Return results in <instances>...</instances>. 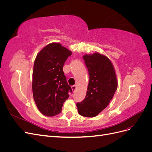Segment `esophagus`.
I'll list each match as a JSON object with an SVG mask.
<instances>
[{"mask_svg":"<svg viewBox=\"0 0 152 152\" xmlns=\"http://www.w3.org/2000/svg\"><path fill=\"white\" fill-rule=\"evenodd\" d=\"M76 88H77V86H76L75 85H74V86H72V89L73 92H75V91H76Z\"/></svg>","mask_w":152,"mask_h":152,"instance_id":"1","label":"esophagus"}]
</instances>
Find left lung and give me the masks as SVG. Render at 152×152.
<instances>
[{
	"instance_id": "8db88e82",
	"label": "left lung",
	"mask_w": 152,
	"mask_h": 152,
	"mask_svg": "<svg viewBox=\"0 0 152 152\" xmlns=\"http://www.w3.org/2000/svg\"><path fill=\"white\" fill-rule=\"evenodd\" d=\"M83 58L89 75L85 99L77 103L78 113L94 117L107 107L117 89L118 82L112 61L104 55L95 53Z\"/></svg>"
}]
</instances>
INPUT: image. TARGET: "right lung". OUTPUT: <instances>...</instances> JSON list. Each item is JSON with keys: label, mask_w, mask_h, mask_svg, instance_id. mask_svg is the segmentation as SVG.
I'll return each instance as SVG.
<instances>
[{"label": "right lung", "mask_w": 152, "mask_h": 152, "mask_svg": "<svg viewBox=\"0 0 152 152\" xmlns=\"http://www.w3.org/2000/svg\"><path fill=\"white\" fill-rule=\"evenodd\" d=\"M72 51L61 44L53 42L37 54L32 75V91L39 111L48 117L61 112L63 104L72 92L66 82L63 66Z\"/></svg>", "instance_id": "1"}]
</instances>
